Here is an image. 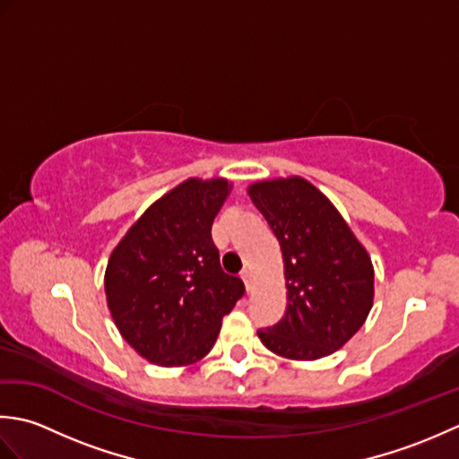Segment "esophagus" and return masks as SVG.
Listing matches in <instances>:
<instances>
[{"mask_svg": "<svg viewBox=\"0 0 459 459\" xmlns=\"http://www.w3.org/2000/svg\"><path fill=\"white\" fill-rule=\"evenodd\" d=\"M240 278H242V281H245L247 291H250V290H252V274H250V272L245 270V272H242V274H240Z\"/></svg>", "mask_w": 459, "mask_h": 459, "instance_id": "obj_1", "label": "esophagus"}]
</instances>
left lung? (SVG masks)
<instances>
[{"label":"left lung","mask_w":459,"mask_h":459,"mask_svg":"<svg viewBox=\"0 0 459 459\" xmlns=\"http://www.w3.org/2000/svg\"><path fill=\"white\" fill-rule=\"evenodd\" d=\"M281 250L286 314L260 329L266 349L291 360L335 353L365 324L375 298V268L345 219L307 179H264L248 185Z\"/></svg>","instance_id":"left-lung-1"}]
</instances>
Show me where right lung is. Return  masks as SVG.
Returning a JSON list of instances; mask_svg holds the SVG:
<instances>
[{"label": "right lung", "mask_w": 459, "mask_h": 459, "mask_svg": "<svg viewBox=\"0 0 459 459\" xmlns=\"http://www.w3.org/2000/svg\"><path fill=\"white\" fill-rule=\"evenodd\" d=\"M230 189L224 178L179 183L152 203L112 250L106 301L120 335L150 363H197L245 294L240 278L222 272L211 238Z\"/></svg>", "instance_id": "obj_1"}]
</instances>
